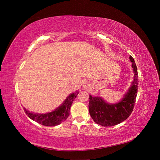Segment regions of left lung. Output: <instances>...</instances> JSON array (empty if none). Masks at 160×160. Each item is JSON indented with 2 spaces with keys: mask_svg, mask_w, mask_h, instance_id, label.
Instances as JSON below:
<instances>
[{
  "mask_svg": "<svg viewBox=\"0 0 160 160\" xmlns=\"http://www.w3.org/2000/svg\"><path fill=\"white\" fill-rule=\"evenodd\" d=\"M135 73L134 81L123 99L116 104H108L101 98L89 95V111L94 122L104 127L116 125L127 119L133 111L138 91V75L133 58L130 56Z\"/></svg>",
  "mask_w": 160,
  "mask_h": 160,
  "instance_id": "obj_1",
  "label": "left lung"
}]
</instances>
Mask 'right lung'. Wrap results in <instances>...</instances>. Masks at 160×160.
Masks as SVG:
<instances>
[{
	"label": "right lung",
	"instance_id": "add662e5",
	"mask_svg": "<svg viewBox=\"0 0 160 160\" xmlns=\"http://www.w3.org/2000/svg\"><path fill=\"white\" fill-rule=\"evenodd\" d=\"M78 93L79 92L77 91L76 93L71 94L59 108L52 112L46 114L32 113L25 108H24V110L28 118L35 121L36 122L45 126H55L64 122L68 118L72 101L76 98Z\"/></svg>",
	"mask_w": 160,
	"mask_h": 160
}]
</instances>
